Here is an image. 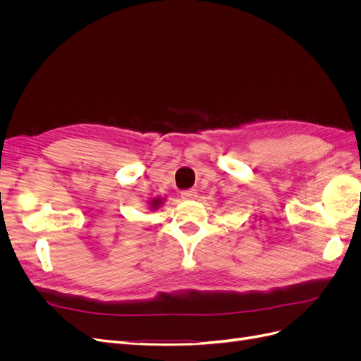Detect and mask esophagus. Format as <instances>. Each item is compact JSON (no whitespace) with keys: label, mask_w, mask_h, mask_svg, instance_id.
<instances>
[{"label":"esophagus","mask_w":361,"mask_h":361,"mask_svg":"<svg viewBox=\"0 0 361 361\" xmlns=\"http://www.w3.org/2000/svg\"><path fill=\"white\" fill-rule=\"evenodd\" d=\"M180 197L183 200H194V199H197V191H195V190H185V191L180 192Z\"/></svg>","instance_id":"1"}]
</instances>
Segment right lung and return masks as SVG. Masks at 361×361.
Here are the masks:
<instances>
[{
  "mask_svg": "<svg viewBox=\"0 0 361 361\" xmlns=\"http://www.w3.org/2000/svg\"><path fill=\"white\" fill-rule=\"evenodd\" d=\"M150 204H152V209H157V207H159V204H161V200L159 199H154Z\"/></svg>",
  "mask_w": 361,
  "mask_h": 361,
  "instance_id": "obj_1",
  "label": "right lung"
}]
</instances>
